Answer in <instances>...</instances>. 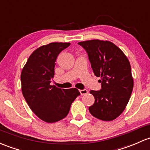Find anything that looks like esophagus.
<instances>
[{
	"label": "esophagus",
	"mask_w": 150,
	"mask_h": 150,
	"mask_svg": "<svg viewBox=\"0 0 150 150\" xmlns=\"http://www.w3.org/2000/svg\"><path fill=\"white\" fill-rule=\"evenodd\" d=\"M80 93V95L83 96V95H86V94L88 93V90L86 89H83V90H79Z\"/></svg>",
	"instance_id": "34e87169"
}]
</instances>
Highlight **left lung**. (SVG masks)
<instances>
[{
    "instance_id": "8db88e82",
    "label": "left lung",
    "mask_w": 150,
    "mask_h": 150,
    "mask_svg": "<svg viewBox=\"0 0 150 150\" xmlns=\"http://www.w3.org/2000/svg\"><path fill=\"white\" fill-rule=\"evenodd\" d=\"M87 52L96 76L100 77V91H91L95 102L89 107L94 117L112 121L124 111L134 86L131 65L124 53L109 41L99 39L78 43Z\"/></svg>"
}]
</instances>
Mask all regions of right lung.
<instances>
[{
	"label": "right lung",
	"mask_w": 150,
	"mask_h": 150,
	"mask_svg": "<svg viewBox=\"0 0 150 150\" xmlns=\"http://www.w3.org/2000/svg\"><path fill=\"white\" fill-rule=\"evenodd\" d=\"M70 43L53 42L30 55L21 74V91L29 108L42 121L54 123L67 116L71 104L80 95L76 88L51 86L58 54Z\"/></svg>",
	"instance_id": "obj_1"
}]
</instances>
